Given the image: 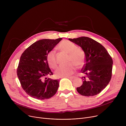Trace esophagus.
Wrapping results in <instances>:
<instances>
[{
  "mask_svg": "<svg viewBox=\"0 0 126 126\" xmlns=\"http://www.w3.org/2000/svg\"><path fill=\"white\" fill-rule=\"evenodd\" d=\"M65 78H69V79H73L74 78V76H67V77H65Z\"/></svg>",
  "mask_w": 126,
  "mask_h": 126,
  "instance_id": "1",
  "label": "esophagus"
}]
</instances>
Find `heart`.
Returning <instances> with one entry per match:
<instances>
[{
  "instance_id": "heart-1",
  "label": "heart",
  "mask_w": 126,
  "mask_h": 126,
  "mask_svg": "<svg viewBox=\"0 0 126 126\" xmlns=\"http://www.w3.org/2000/svg\"><path fill=\"white\" fill-rule=\"evenodd\" d=\"M58 48L63 52L69 54V62L71 63L67 65H62L58 67L55 74L57 77H65L72 74L76 69L82 67L85 62V54L84 51L73 42L68 40L62 41L58 45ZM47 61L49 66L55 69L57 66V61L56 57V52L52 50L49 51L47 55Z\"/></svg>"
}]
</instances>
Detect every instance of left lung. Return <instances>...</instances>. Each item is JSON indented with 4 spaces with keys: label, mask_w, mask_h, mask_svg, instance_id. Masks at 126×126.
Returning <instances> with one entry per match:
<instances>
[{
    "label": "left lung",
    "mask_w": 126,
    "mask_h": 126,
    "mask_svg": "<svg viewBox=\"0 0 126 126\" xmlns=\"http://www.w3.org/2000/svg\"><path fill=\"white\" fill-rule=\"evenodd\" d=\"M69 40L82 48L85 54V64L81 72L83 84L77 88V92L85 96L99 94L108 85L112 77V57L100 43L87 37Z\"/></svg>",
    "instance_id": "obj_1"
}]
</instances>
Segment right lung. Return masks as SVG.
I'll return each instance as SVG.
<instances>
[{"label": "right lung", "mask_w": 126, "mask_h": 126, "mask_svg": "<svg viewBox=\"0 0 126 126\" xmlns=\"http://www.w3.org/2000/svg\"><path fill=\"white\" fill-rule=\"evenodd\" d=\"M62 39L38 40L22 54L17 74L22 88L30 97L38 100L48 99L57 92L59 80L45 77L53 74L48 66L47 55Z\"/></svg>", "instance_id": "obj_1"}]
</instances>
